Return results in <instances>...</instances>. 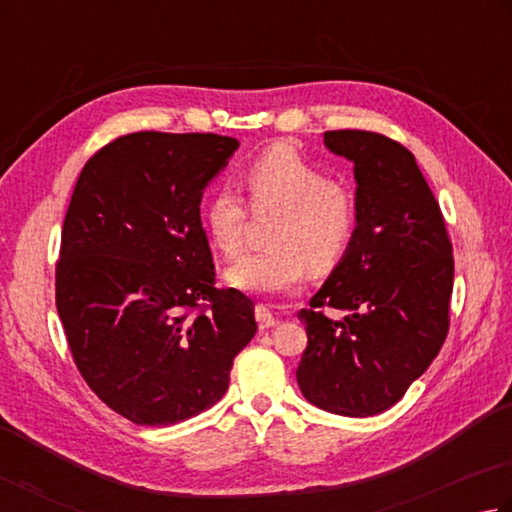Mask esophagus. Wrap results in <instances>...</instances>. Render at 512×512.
Returning <instances> with one entry per match:
<instances>
[{
  "instance_id": "esophagus-1",
  "label": "esophagus",
  "mask_w": 512,
  "mask_h": 512,
  "mask_svg": "<svg viewBox=\"0 0 512 512\" xmlns=\"http://www.w3.org/2000/svg\"><path fill=\"white\" fill-rule=\"evenodd\" d=\"M255 318L259 322V329H271L277 324V318L273 315V311L268 309V306L264 304H257L255 306Z\"/></svg>"
}]
</instances>
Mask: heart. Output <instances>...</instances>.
Instances as JSON below:
<instances>
[{"label":"heart","mask_w":512,"mask_h":512,"mask_svg":"<svg viewBox=\"0 0 512 512\" xmlns=\"http://www.w3.org/2000/svg\"><path fill=\"white\" fill-rule=\"evenodd\" d=\"M257 215L277 212L268 228L271 248L241 255L226 282L248 293H286L300 286L306 266L324 273L345 255L356 230V201L329 181L293 147H268L241 174ZM248 210L239 194L221 185L203 206V224L219 253L235 255L244 244Z\"/></svg>","instance_id":"b5f03b06"}]
</instances>
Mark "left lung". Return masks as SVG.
I'll return each instance as SVG.
<instances>
[{
  "mask_svg": "<svg viewBox=\"0 0 512 512\" xmlns=\"http://www.w3.org/2000/svg\"><path fill=\"white\" fill-rule=\"evenodd\" d=\"M324 145L353 163L356 230L311 309L297 313L309 342L295 376L315 407L365 418L401 401L448 336L452 244L407 147L360 129L327 132Z\"/></svg>",
  "mask_w": 512,
  "mask_h": 512,
  "instance_id": "left-lung-1",
  "label": "left lung"
}]
</instances>
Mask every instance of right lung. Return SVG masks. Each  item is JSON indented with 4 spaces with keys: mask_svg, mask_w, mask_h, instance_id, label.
Here are the masks:
<instances>
[{
    "mask_svg": "<svg viewBox=\"0 0 512 512\" xmlns=\"http://www.w3.org/2000/svg\"><path fill=\"white\" fill-rule=\"evenodd\" d=\"M239 147L219 134L136 132L78 176L55 306L82 378L136 425H174L226 394L255 304L215 288L201 197Z\"/></svg>",
    "mask_w": 512,
    "mask_h": 512,
    "instance_id": "1",
    "label": "right lung"
}]
</instances>
